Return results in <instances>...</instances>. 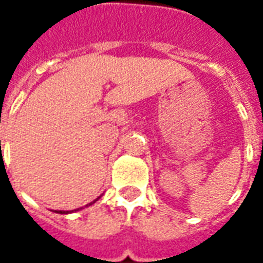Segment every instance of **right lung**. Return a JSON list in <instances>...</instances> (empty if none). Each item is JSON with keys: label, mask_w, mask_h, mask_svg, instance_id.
I'll use <instances>...</instances> for the list:
<instances>
[{"label": "right lung", "mask_w": 263, "mask_h": 263, "mask_svg": "<svg viewBox=\"0 0 263 263\" xmlns=\"http://www.w3.org/2000/svg\"><path fill=\"white\" fill-rule=\"evenodd\" d=\"M99 198H101V196H98V198H97V199H95V200H98ZM95 200H94V202H91L90 204L95 203ZM87 206H88V204H87ZM78 210H79V209H78ZM75 212H76V210H75ZM55 213H60V214H68V213H71V212H64V210H55Z\"/></svg>", "instance_id": "add662e5"}]
</instances>
